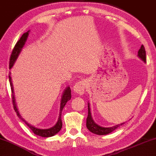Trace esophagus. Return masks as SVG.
I'll list each match as a JSON object with an SVG mask.
<instances>
[{
	"instance_id": "obj_1",
	"label": "esophagus",
	"mask_w": 156,
	"mask_h": 156,
	"mask_svg": "<svg viewBox=\"0 0 156 156\" xmlns=\"http://www.w3.org/2000/svg\"><path fill=\"white\" fill-rule=\"evenodd\" d=\"M86 87V80H79V81L76 82L75 83L74 86H73V90L77 94H83L85 91Z\"/></svg>"
}]
</instances>
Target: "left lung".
<instances>
[{"instance_id":"left-lung-1","label":"left lung","mask_w":156,"mask_h":156,"mask_svg":"<svg viewBox=\"0 0 156 156\" xmlns=\"http://www.w3.org/2000/svg\"><path fill=\"white\" fill-rule=\"evenodd\" d=\"M138 56L139 57H140L143 61L145 62H146V51L144 49V47L143 45H142L141 48H140L138 51ZM124 123H121V124L116 125L115 126L112 127H108V128H105V127H102L100 126L97 125V123H95V122L93 121L92 118H91V111H90V108H89V104L88 105V117L86 119V127L89 129L91 132L94 133L95 134L98 135H105L108 134H110L112 132H113L115 129H116L118 127H119L120 126H122Z\"/></svg>"}]
</instances>
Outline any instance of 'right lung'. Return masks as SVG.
<instances>
[{"mask_svg": "<svg viewBox=\"0 0 156 156\" xmlns=\"http://www.w3.org/2000/svg\"><path fill=\"white\" fill-rule=\"evenodd\" d=\"M28 34H29V31L26 32L24 33L23 35H22V37H20V39L17 42H16V45L14 46V48H13L12 54H11L10 57V59H9V69H11L14 65V64L16 61V58L18 57L19 54L20 53L21 51L22 47L24 46V44H25V41L27 40ZM9 82H10V86H11V89H12V104L13 106H14V109L15 110V112H16L17 114L18 117L20 119H21L22 121H23L25 124L29 127L30 129H31L32 132L34 133L35 134L38 135V136H43V137H49V136H52L54 135H55L57 133H58L61 130L62 126V119H61V115H62V111L64 107H65V105L67 101H69L71 99V90L70 88L67 87L66 89L64 91L62 97V100H61V105H60V112H59V119H58L57 123H56V125L54 126L51 127L50 129H37L35 128V127L33 126L30 124L26 122L24 120L22 119V116L20 115V114L19 113V111L17 110V108H16V102H15V99H14V91H13V86H12V78H11L10 76H9Z\"/></svg>", "mask_w": 156, "mask_h": 156, "instance_id": "obj_1", "label": "right lung"}]
</instances>
